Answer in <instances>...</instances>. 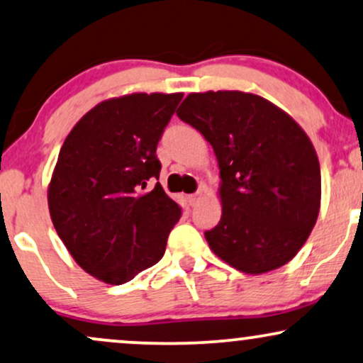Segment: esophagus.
I'll use <instances>...</instances> for the list:
<instances>
[{"mask_svg": "<svg viewBox=\"0 0 363 363\" xmlns=\"http://www.w3.org/2000/svg\"><path fill=\"white\" fill-rule=\"evenodd\" d=\"M201 196H203V193H201V191H198V193H194V194H189V196H187V201H189L191 206H196V204L199 203Z\"/></svg>", "mask_w": 363, "mask_h": 363, "instance_id": "1", "label": "esophagus"}]
</instances>
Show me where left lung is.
Listing matches in <instances>:
<instances>
[{
    "label": "left lung",
    "mask_w": 363,
    "mask_h": 363,
    "mask_svg": "<svg viewBox=\"0 0 363 363\" xmlns=\"http://www.w3.org/2000/svg\"><path fill=\"white\" fill-rule=\"evenodd\" d=\"M177 116L211 143L223 213L204 231L211 250L245 274L294 259L321 199V170L308 135L267 99L242 91L193 93Z\"/></svg>",
    "instance_id": "1"
}]
</instances>
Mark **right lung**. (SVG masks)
<instances>
[{"label": "right lung", "mask_w": 363, "mask_h": 363, "mask_svg": "<svg viewBox=\"0 0 363 363\" xmlns=\"http://www.w3.org/2000/svg\"><path fill=\"white\" fill-rule=\"evenodd\" d=\"M182 93H137L99 103L60 148L49 186L57 235L99 281L125 284L164 257L182 208L159 181L157 145Z\"/></svg>", "instance_id": "1"}]
</instances>
